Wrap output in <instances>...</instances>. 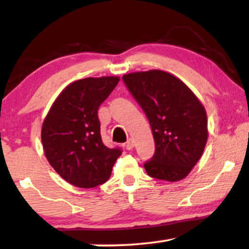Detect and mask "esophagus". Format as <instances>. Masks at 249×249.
Here are the masks:
<instances>
[{
	"mask_svg": "<svg viewBox=\"0 0 249 249\" xmlns=\"http://www.w3.org/2000/svg\"><path fill=\"white\" fill-rule=\"evenodd\" d=\"M125 148H127L128 151H131V149L134 148V142H132V139H129L127 142V144H125Z\"/></svg>",
	"mask_w": 249,
	"mask_h": 249,
	"instance_id": "obj_1",
	"label": "esophagus"
}]
</instances>
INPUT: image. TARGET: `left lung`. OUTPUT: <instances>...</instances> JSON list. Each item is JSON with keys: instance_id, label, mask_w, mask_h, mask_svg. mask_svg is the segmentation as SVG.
<instances>
[{"instance_id": "obj_1", "label": "left lung", "mask_w": 249, "mask_h": 249, "mask_svg": "<svg viewBox=\"0 0 249 249\" xmlns=\"http://www.w3.org/2000/svg\"><path fill=\"white\" fill-rule=\"evenodd\" d=\"M122 80L152 128L155 153L144 164L147 175L166 181L183 179L205 148V108L187 85L165 71L128 73Z\"/></svg>"}]
</instances>
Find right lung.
Here are the masks:
<instances>
[{"instance_id":"obj_1","label":"right lung","mask_w":249,"mask_h":249,"mask_svg":"<svg viewBox=\"0 0 249 249\" xmlns=\"http://www.w3.org/2000/svg\"><path fill=\"white\" fill-rule=\"evenodd\" d=\"M119 77L85 78L64 88L42 127L47 161L71 185L93 188L107 182L121 148H108L101 137L98 107Z\"/></svg>"}]
</instances>
